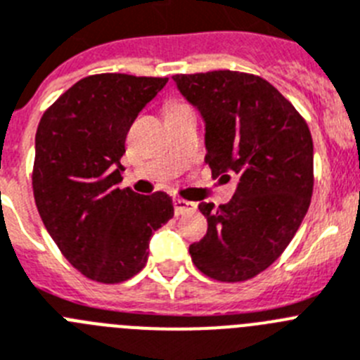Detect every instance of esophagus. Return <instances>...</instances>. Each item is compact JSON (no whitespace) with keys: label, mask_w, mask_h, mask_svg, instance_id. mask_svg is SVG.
Instances as JSON below:
<instances>
[{"label":"esophagus","mask_w":360,"mask_h":360,"mask_svg":"<svg viewBox=\"0 0 360 360\" xmlns=\"http://www.w3.org/2000/svg\"><path fill=\"white\" fill-rule=\"evenodd\" d=\"M198 208L195 202H190V201H184V199H174V212L176 215H184V214H190Z\"/></svg>","instance_id":"obj_1"}]
</instances>
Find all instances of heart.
I'll use <instances>...</instances> for the list:
<instances>
[{
  "mask_svg": "<svg viewBox=\"0 0 360 360\" xmlns=\"http://www.w3.org/2000/svg\"><path fill=\"white\" fill-rule=\"evenodd\" d=\"M172 106H176V105H172Z\"/></svg>",
  "mask_w": 360,
  "mask_h": 360,
  "instance_id": "obj_1",
  "label": "heart"
}]
</instances>
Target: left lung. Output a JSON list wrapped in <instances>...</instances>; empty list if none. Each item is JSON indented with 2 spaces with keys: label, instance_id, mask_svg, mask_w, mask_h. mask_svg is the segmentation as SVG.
<instances>
[{
  "label": "left lung",
  "instance_id": "1",
  "mask_svg": "<svg viewBox=\"0 0 360 360\" xmlns=\"http://www.w3.org/2000/svg\"><path fill=\"white\" fill-rule=\"evenodd\" d=\"M205 121L212 177H236L232 201L201 202L206 236L190 245L212 279L246 281L266 270L301 226L314 190V141L292 103L252 74L215 70L172 77Z\"/></svg>",
  "mask_w": 360,
  "mask_h": 360
}]
</instances>
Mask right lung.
<instances>
[{
  "label": "right lung",
  "instance_id": "right-lung-1",
  "mask_svg": "<svg viewBox=\"0 0 360 360\" xmlns=\"http://www.w3.org/2000/svg\"><path fill=\"white\" fill-rule=\"evenodd\" d=\"M167 77L98 74L77 81L43 114L32 188L46 232L72 266L114 284L141 271L150 237L174 217L165 192L120 188L124 139Z\"/></svg>",
  "mask_w": 360,
  "mask_h": 360
}]
</instances>
